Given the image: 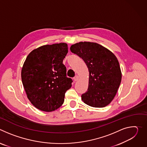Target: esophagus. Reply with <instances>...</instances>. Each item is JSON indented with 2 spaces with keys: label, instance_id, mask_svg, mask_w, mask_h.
<instances>
[{
  "label": "esophagus",
  "instance_id": "1",
  "mask_svg": "<svg viewBox=\"0 0 147 147\" xmlns=\"http://www.w3.org/2000/svg\"><path fill=\"white\" fill-rule=\"evenodd\" d=\"M78 78H79V77L78 76H75L74 77V80L75 81H77L78 80Z\"/></svg>",
  "mask_w": 147,
  "mask_h": 147
}]
</instances>
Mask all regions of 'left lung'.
Instances as JSON below:
<instances>
[{
  "mask_svg": "<svg viewBox=\"0 0 147 147\" xmlns=\"http://www.w3.org/2000/svg\"><path fill=\"white\" fill-rule=\"evenodd\" d=\"M70 51L85 61L90 73L88 90L81 95V99L92 107L107 106L115 96L121 80L116 57L106 48L90 42L72 45Z\"/></svg>",
  "mask_w": 147,
  "mask_h": 147,
  "instance_id": "1",
  "label": "left lung"
}]
</instances>
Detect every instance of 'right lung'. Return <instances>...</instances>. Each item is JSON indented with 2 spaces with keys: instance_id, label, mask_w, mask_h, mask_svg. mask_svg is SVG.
I'll list each match as a JSON object with an SVG mask.
<instances>
[{
  "instance_id": "obj_1",
  "label": "right lung",
  "mask_w": 147,
  "mask_h": 147,
  "mask_svg": "<svg viewBox=\"0 0 147 147\" xmlns=\"http://www.w3.org/2000/svg\"><path fill=\"white\" fill-rule=\"evenodd\" d=\"M67 53V45L60 43L42 46L27 57L22 79L28 99L37 109L51 112L63 103L73 82L63 64Z\"/></svg>"
}]
</instances>
